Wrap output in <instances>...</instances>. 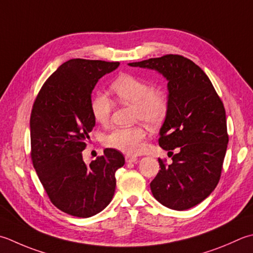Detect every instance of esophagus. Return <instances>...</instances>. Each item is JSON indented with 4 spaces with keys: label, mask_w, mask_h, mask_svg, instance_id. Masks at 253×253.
I'll return each mask as SVG.
<instances>
[{
    "label": "esophagus",
    "mask_w": 253,
    "mask_h": 253,
    "mask_svg": "<svg viewBox=\"0 0 253 253\" xmlns=\"http://www.w3.org/2000/svg\"><path fill=\"white\" fill-rule=\"evenodd\" d=\"M125 159H126V162L130 163V162H136L138 160V158L133 157V156H126Z\"/></svg>",
    "instance_id": "1"
}]
</instances>
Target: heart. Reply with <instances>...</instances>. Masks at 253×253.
I'll list each match as a JSON object with an SVG mask.
<instances>
[{
    "instance_id": "obj_1",
    "label": "heart",
    "mask_w": 253,
    "mask_h": 253,
    "mask_svg": "<svg viewBox=\"0 0 253 253\" xmlns=\"http://www.w3.org/2000/svg\"><path fill=\"white\" fill-rule=\"evenodd\" d=\"M111 90L118 101L133 106L132 121L145 123L149 127H158L165 121L170 107L169 96L162 88H155L150 82L132 74L118 76L111 84ZM114 102L107 94L98 92L93 95L90 110L94 120L106 126L111 120ZM146 130L141 125L115 128L104 138L108 148L126 155H137L142 150Z\"/></svg>"
}]
</instances>
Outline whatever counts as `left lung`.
<instances>
[{"label":"left lung","mask_w":253,"mask_h":253,"mask_svg":"<svg viewBox=\"0 0 253 253\" xmlns=\"http://www.w3.org/2000/svg\"><path fill=\"white\" fill-rule=\"evenodd\" d=\"M128 64L156 70L168 80L170 107L159 145L171 153L172 163L159 159L150 189L162 205L189 210L210 196L220 179L229 140L224 104L205 72L180 54Z\"/></svg>","instance_id":"1"}]
</instances>
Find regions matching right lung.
<instances>
[{
    "label": "right lung",
    "mask_w": 253,
    "mask_h": 253,
    "mask_svg": "<svg viewBox=\"0 0 253 253\" xmlns=\"http://www.w3.org/2000/svg\"><path fill=\"white\" fill-rule=\"evenodd\" d=\"M120 62L71 59L43 83L31 115L32 160L52 204L67 214L87 218L110 204L123 153L106 148L90 165L82 151L95 126L91 94L97 81Z\"/></svg>",
    "instance_id": "1"
}]
</instances>
